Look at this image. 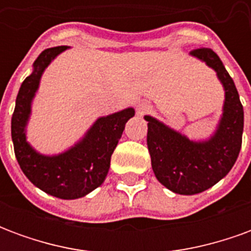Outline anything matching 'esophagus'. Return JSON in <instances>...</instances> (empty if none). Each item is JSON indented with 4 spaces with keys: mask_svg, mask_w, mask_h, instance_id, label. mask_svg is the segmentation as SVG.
I'll return each instance as SVG.
<instances>
[{
    "mask_svg": "<svg viewBox=\"0 0 251 251\" xmlns=\"http://www.w3.org/2000/svg\"><path fill=\"white\" fill-rule=\"evenodd\" d=\"M149 110H151V106H149L147 102H141V103L137 104V113H138L140 115L147 114Z\"/></svg>",
    "mask_w": 251,
    "mask_h": 251,
    "instance_id": "1",
    "label": "esophagus"
}]
</instances>
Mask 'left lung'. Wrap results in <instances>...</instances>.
<instances>
[{
    "instance_id": "8db88e82",
    "label": "left lung",
    "mask_w": 251,
    "mask_h": 251,
    "mask_svg": "<svg viewBox=\"0 0 251 251\" xmlns=\"http://www.w3.org/2000/svg\"><path fill=\"white\" fill-rule=\"evenodd\" d=\"M191 55L204 62L225 87L223 115L210 140L195 142L151 115L148 121V149L157 180L172 192L195 195L215 185L235 164L242 147L243 106L234 80L210 48H198Z\"/></svg>"
}]
</instances>
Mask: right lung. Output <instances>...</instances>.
I'll use <instances>...</instances> for the list:
<instances>
[{"instance_id":"obj_1","label":"right lung","mask_w":251,"mask_h":251,"mask_svg":"<svg viewBox=\"0 0 251 251\" xmlns=\"http://www.w3.org/2000/svg\"><path fill=\"white\" fill-rule=\"evenodd\" d=\"M68 47L48 48L33 63V72L20 87L12 115L14 154L24 175L46 194L60 199H77L102 184L110 168V158L134 109H125L100 117L79 141L57 156H43L26 142L25 126L29 120L30 103L39 88L40 77L48 64Z\"/></svg>"}]
</instances>
